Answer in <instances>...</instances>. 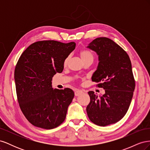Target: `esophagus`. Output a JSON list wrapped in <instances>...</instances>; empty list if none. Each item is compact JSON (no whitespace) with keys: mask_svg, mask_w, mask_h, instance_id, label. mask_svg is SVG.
Returning <instances> with one entry per match:
<instances>
[{"mask_svg":"<svg viewBox=\"0 0 150 150\" xmlns=\"http://www.w3.org/2000/svg\"><path fill=\"white\" fill-rule=\"evenodd\" d=\"M83 93V91L81 90V89H78V90H76V91H75L74 94H75L76 96H79V95L82 94Z\"/></svg>","mask_w":150,"mask_h":150,"instance_id":"1","label":"esophagus"}]
</instances>
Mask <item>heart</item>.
I'll return each instance as SVG.
<instances>
[{
    "label": "heart",
    "mask_w": 150,
    "mask_h": 150,
    "mask_svg": "<svg viewBox=\"0 0 150 150\" xmlns=\"http://www.w3.org/2000/svg\"><path fill=\"white\" fill-rule=\"evenodd\" d=\"M79 56H80L81 60H82L83 61L89 59H93V54L89 51H88V50H86V49H83V50H82V51H80ZM67 61H68V58H67L64 61V64H67Z\"/></svg>",
    "instance_id": "heart-1"
}]
</instances>
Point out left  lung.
Returning <instances> with one entry per match:
<instances>
[{"label": "left lung", "mask_w": 150, "mask_h": 150, "mask_svg": "<svg viewBox=\"0 0 150 150\" xmlns=\"http://www.w3.org/2000/svg\"><path fill=\"white\" fill-rule=\"evenodd\" d=\"M87 47L98 56V66L91 79L105 91L99 98L93 91L88 92V116L100 126L116 123L128 111L135 88L130 59L123 49L107 38L95 39Z\"/></svg>", "instance_id": "obj_1"}]
</instances>
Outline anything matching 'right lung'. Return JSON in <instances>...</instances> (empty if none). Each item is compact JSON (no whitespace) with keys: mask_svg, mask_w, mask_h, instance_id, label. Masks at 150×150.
Instances as JSON below:
<instances>
[{"mask_svg":"<svg viewBox=\"0 0 150 150\" xmlns=\"http://www.w3.org/2000/svg\"><path fill=\"white\" fill-rule=\"evenodd\" d=\"M75 47L74 42L42 40L30 45L19 57L14 72L17 100L34 126L51 129L65 120L74 93L69 88L54 89L51 81L62 72L64 61Z\"/></svg>","mask_w":150,"mask_h":150,"instance_id":"1","label":"right lung"}]
</instances>
